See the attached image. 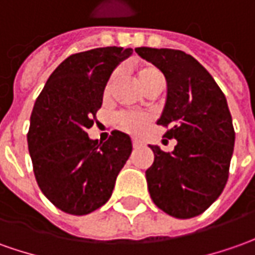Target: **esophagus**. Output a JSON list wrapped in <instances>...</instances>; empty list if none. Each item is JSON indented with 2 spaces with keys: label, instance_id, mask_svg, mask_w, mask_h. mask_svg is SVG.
Here are the masks:
<instances>
[{
  "label": "esophagus",
  "instance_id": "esophagus-1",
  "mask_svg": "<svg viewBox=\"0 0 255 255\" xmlns=\"http://www.w3.org/2000/svg\"><path fill=\"white\" fill-rule=\"evenodd\" d=\"M132 146H134V148H139V146H142V142L139 141V139L134 138V139H132Z\"/></svg>",
  "mask_w": 255,
  "mask_h": 255
}]
</instances>
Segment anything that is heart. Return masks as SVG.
I'll list each match as a JSON object with an SVG mask.
<instances>
[{
	"label": "heart",
	"mask_w": 255,
	"mask_h": 255,
	"mask_svg": "<svg viewBox=\"0 0 255 255\" xmlns=\"http://www.w3.org/2000/svg\"><path fill=\"white\" fill-rule=\"evenodd\" d=\"M114 77L116 74H112V77L109 78L107 84H106L105 93L107 95L110 88H112V84H113ZM136 79H138V84L142 88V91H146L149 86L155 84H164V78L162 75V72L150 65V64H142V65H138L136 67ZM149 123V119L143 114L138 113H121L117 116V124L121 129L127 131V132H131V134H139L142 132L145 127L148 126Z\"/></svg>",
	"instance_id": "obj_1"
}]
</instances>
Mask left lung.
I'll return each instance as SVG.
<instances>
[{
	"label": "left lung",
	"instance_id": "left-lung-1",
	"mask_svg": "<svg viewBox=\"0 0 255 255\" xmlns=\"http://www.w3.org/2000/svg\"><path fill=\"white\" fill-rule=\"evenodd\" d=\"M163 72L167 96L159 126L177 139L173 152L149 145L155 160L146 181L152 201L178 219L211 207L229 177L235 129L228 102L212 75L194 57L171 48H135Z\"/></svg>",
	"mask_w": 255,
	"mask_h": 255
}]
</instances>
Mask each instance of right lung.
Listing matches in <instances>:
<instances>
[{
  "label": "right lung",
  "instance_id": "1",
  "mask_svg": "<svg viewBox=\"0 0 255 255\" xmlns=\"http://www.w3.org/2000/svg\"><path fill=\"white\" fill-rule=\"evenodd\" d=\"M132 48L100 47L69 55L50 75L34 103L29 153L41 193L58 209L86 215L112 197L132 150L129 135L114 129L105 143L91 139L106 84Z\"/></svg>",
  "mask_w": 255,
  "mask_h": 255
}]
</instances>
